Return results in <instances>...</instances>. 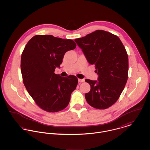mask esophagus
<instances>
[{"label":"esophagus","mask_w":150,"mask_h":150,"mask_svg":"<svg viewBox=\"0 0 150 150\" xmlns=\"http://www.w3.org/2000/svg\"><path fill=\"white\" fill-rule=\"evenodd\" d=\"M79 83H83V82H84V79H79Z\"/></svg>","instance_id":"1"}]
</instances>
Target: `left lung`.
Returning a JSON list of instances; mask_svg holds the SVG:
<instances>
[{"label":"left lung","instance_id":"1","mask_svg":"<svg viewBox=\"0 0 150 150\" xmlns=\"http://www.w3.org/2000/svg\"><path fill=\"white\" fill-rule=\"evenodd\" d=\"M74 41L88 62L95 64L98 81L86 79L91 90L85 95L88 103L98 109L114 105L123 91L128 77V57L120 38L110 32L97 30Z\"/></svg>","mask_w":150,"mask_h":150}]
</instances>
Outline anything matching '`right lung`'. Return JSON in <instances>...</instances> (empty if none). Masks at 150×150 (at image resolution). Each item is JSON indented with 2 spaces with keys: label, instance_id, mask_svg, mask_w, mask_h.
<instances>
[{
  "label": "right lung",
  "instance_id": "right-lung-1",
  "mask_svg": "<svg viewBox=\"0 0 150 150\" xmlns=\"http://www.w3.org/2000/svg\"><path fill=\"white\" fill-rule=\"evenodd\" d=\"M75 42L52 35H38L26 44L22 53L21 70L23 84L39 107L49 112L64 110L78 84L73 75L56 74L64 54L74 50Z\"/></svg>",
  "mask_w": 150,
  "mask_h": 150
}]
</instances>
